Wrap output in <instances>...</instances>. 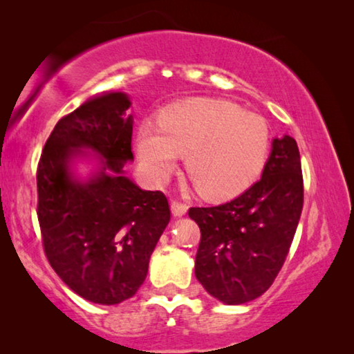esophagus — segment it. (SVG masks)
Wrapping results in <instances>:
<instances>
[{
  "instance_id": "34e87169",
  "label": "esophagus",
  "mask_w": 354,
  "mask_h": 354,
  "mask_svg": "<svg viewBox=\"0 0 354 354\" xmlns=\"http://www.w3.org/2000/svg\"><path fill=\"white\" fill-rule=\"evenodd\" d=\"M171 209H172V214L174 216H183L187 212L188 206L185 205V203H182V201H178V200H172Z\"/></svg>"
}]
</instances>
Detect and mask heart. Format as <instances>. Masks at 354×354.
Wrapping results in <instances>:
<instances>
[{
    "instance_id": "b5f03b06",
    "label": "heart",
    "mask_w": 354,
    "mask_h": 354,
    "mask_svg": "<svg viewBox=\"0 0 354 354\" xmlns=\"http://www.w3.org/2000/svg\"><path fill=\"white\" fill-rule=\"evenodd\" d=\"M270 148L264 118L225 100L195 98L169 106L159 125L143 124L137 149L151 182L161 185L187 153V172L207 198L246 190L263 171Z\"/></svg>"
}]
</instances>
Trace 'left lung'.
Instances as JSON below:
<instances>
[{
  "label": "left lung",
  "instance_id": "1",
  "mask_svg": "<svg viewBox=\"0 0 354 354\" xmlns=\"http://www.w3.org/2000/svg\"><path fill=\"white\" fill-rule=\"evenodd\" d=\"M303 209L298 145L275 138L263 177L235 200L190 207L200 227L195 275L206 292L227 304L248 303L277 277Z\"/></svg>",
  "mask_w": 354,
  "mask_h": 354
}]
</instances>
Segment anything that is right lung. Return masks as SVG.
Listing matches in <instances>:
<instances>
[{
	"instance_id": "obj_1",
	"label": "right lung",
	"mask_w": 354,
	"mask_h": 354,
	"mask_svg": "<svg viewBox=\"0 0 354 354\" xmlns=\"http://www.w3.org/2000/svg\"><path fill=\"white\" fill-rule=\"evenodd\" d=\"M130 101L108 93L57 120L37 167L43 250L71 290L98 304L133 297L148 274L159 236L171 221L162 192H145L125 177L133 159ZM93 149L104 169L86 184L74 181L68 162Z\"/></svg>"
}]
</instances>
